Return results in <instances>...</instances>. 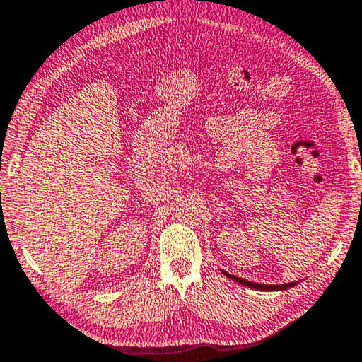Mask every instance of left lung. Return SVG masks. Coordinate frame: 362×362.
<instances>
[{
  "label": "left lung",
  "instance_id": "obj_1",
  "mask_svg": "<svg viewBox=\"0 0 362 362\" xmlns=\"http://www.w3.org/2000/svg\"><path fill=\"white\" fill-rule=\"evenodd\" d=\"M221 274H223L226 278H230V280L239 283V285L247 286V288H251V290H257V291H285V290H290V288H293V286H296L299 283V281H291V283H285V285H264V283L244 280V278H239V276L228 274V272H225V270H221Z\"/></svg>",
  "mask_w": 362,
  "mask_h": 362
}]
</instances>
